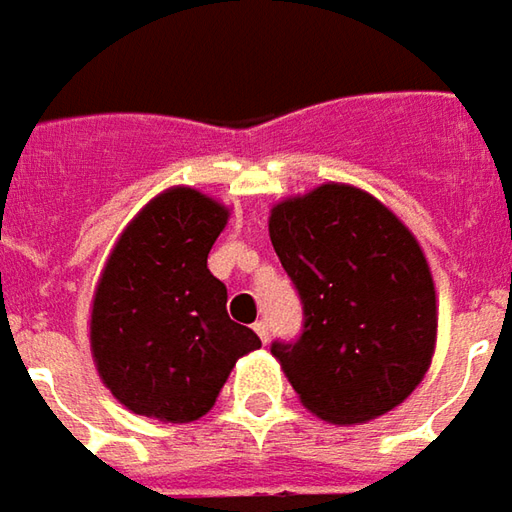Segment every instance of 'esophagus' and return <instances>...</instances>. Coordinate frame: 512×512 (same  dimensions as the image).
Masks as SVG:
<instances>
[{"instance_id": "34e87169", "label": "esophagus", "mask_w": 512, "mask_h": 512, "mask_svg": "<svg viewBox=\"0 0 512 512\" xmlns=\"http://www.w3.org/2000/svg\"><path fill=\"white\" fill-rule=\"evenodd\" d=\"M253 332L262 338V344H267V341H270V327H267V321H256V324H253Z\"/></svg>"}]
</instances>
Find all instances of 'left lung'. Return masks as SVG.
I'll list each match as a JSON object with an SVG mask.
<instances>
[{
    "label": "left lung",
    "mask_w": 512,
    "mask_h": 512,
    "mask_svg": "<svg viewBox=\"0 0 512 512\" xmlns=\"http://www.w3.org/2000/svg\"><path fill=\"white\" fill-rule=\"evenodd\" d=\"M267 228L304 304L301 338L270 346L298 400L332 425L400 406L437 346V290L417 236L346 183L276 202Z\"/></svg>",
    "instance_id": "obj_1"
}]
</instances>
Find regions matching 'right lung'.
Wrapping results in <instances>:
<instances>
[{"instance_id": "add662e5", "label": "right lung", "mask_w": 512, "mask_h": 512, "mask_svg": "<svg viewBox=\"0 0 512 512\" xmlns=\"http://www.w3.org/2000/svg\"><path fill=\"white\" fill-rule=\"evenodd\" d=\"M231 208L171 185L123 228L89 307V349L120 406L160 423L208 414L236 360L259 349L253 329L228 318V290L208 253Z\"/></svg>"}]
</instances>
